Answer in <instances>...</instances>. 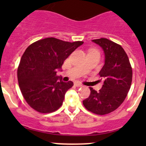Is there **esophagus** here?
<instances>
[{"label":"esophagus","mask_w":146,"mask_h":146,"mask_svg":"<svg viewBox=\"0 0 146 146\" xmlns=\"http://www.w3.org/2000/svg\"><path fill=\"white\" fill-rule=\"evenodd\" d=\"M74 86H77V87H82V85L81 84V83H80V82H75V83H74Z\"/></svg>","instance_id":"obj_1"}]
</instances>
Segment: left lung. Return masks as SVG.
Listing matches in <instances>:
<instances>
[{
  "mask_svg": "<svg viewBox=\"0 0 146 146\" xmlns=\"http://www.w3.org/2000/svg\"><path fill=\"white\" fill-rule=\"evenodd\" d=\"M92 42L99 45L104 52V64L99 73L104 83L99 92L90 88L91 94L82 104L95 114L105 115L116 110L126 99L131 87L132 69L121 45L105 38Z\"/></svg>",
  "mask_w": 146,
  "mask_h": 146,
  "instance_id": "obj_1",
  "label": "left lung"
}]
</instances>
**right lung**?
Returning <instances> with one entry per match:
<instances>
[{"mask_svg":"<svg viewBox=\"0 0 146 146\" xmlns=\"http://www.w3.org/2000/svg\"><path fill=\"white\" fill-rule=\"evenodd\" d=\"M83 44L46 38L31 44L25 50L17 69L19 87L31 108L42 113L57 110L65 94L73 86L56 75L64 60Z\"/></svg>","mask_w":146,"mask_h":146,"instance_id":"obj_1","label":"right lung"}]
</instances>
